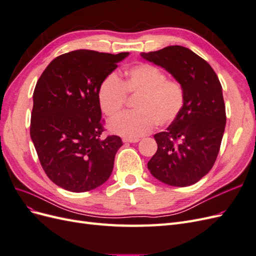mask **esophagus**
<instances>
[{"label":"esophagus","instance_id":"esophagus-1","mask_svg":"<svg viewBox=\"0 0 256 256\" xmlns=\"http://www.w3.org/2000/svg\"><path fill=\"white\" fill-rule=\"evenodd\" d=\"M138 141H140V138H122L124 143H136Z\"/></svg>","mask_w":256,"mask_h":256}]
</instances>
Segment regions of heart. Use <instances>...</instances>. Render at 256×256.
<instances>
[{
	"instance_id": "b5f03b06",
	"label": "heart",
	"mask_w": 256,
	"mask_h": 256,
	"mask_svg": "<svg viewBox=\"0 0 256 256\" xmlns=\"http://www.w3.org/2000/svg\"><path fill=\"white\" fill-rule=\"evenodd\" d=\"M127 94L138 96L134 112L124 114L109 124L112 132L129 136H142L158 125H171L182 113L186 102V92L180 81L168 78L161 68L148 63L130 66L120 80L111 72L100 82L97 92L98 104L109 118L122 114Z\"/></svg>"
}]
</instances>
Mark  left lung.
I'll list each match as a JSON object with an SVG mask.
<instances>
[{"mask_svg": "<svg viewBox=\"0 0 256 256\" xmlns=\"http://www.w3.org/2000/svg\"><path fill=\"white\" fill-rule=\"evenodd\" d=\"M141 56L166 68L186 92L178 118L154 136L158 150L147 168L162 182L187 187L210 171L218 157L226 122L221 83L205 60L182 46Z\"/></svg>", "mask_w": 256, "mask_h": 256, "instance_id": "left-lung-1", "label": "left lung"}]
</instances>
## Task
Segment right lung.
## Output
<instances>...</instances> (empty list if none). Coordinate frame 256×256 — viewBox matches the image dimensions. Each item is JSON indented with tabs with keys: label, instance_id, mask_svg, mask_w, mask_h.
I'll list each match as a JSON object with an SVG mask.
<instances>
[{
	"label": "right lung",
	"instance_id": "1",
	"mask_svg": "<svg viewBox=\"0 0 256 256\" xmlns=\"http://www.w3.org/2000/svg\"><path fill=\"white\" fill-rule=\"evenodd\" d=\"M76 50L54 58L33 94L30 134L44 173L72 192L95 189L110 177L118 136H104L100 82L128 56Z\"/></svg>",
	"mask_w": 256,
	"mask_h": 256
}]
</instances>
